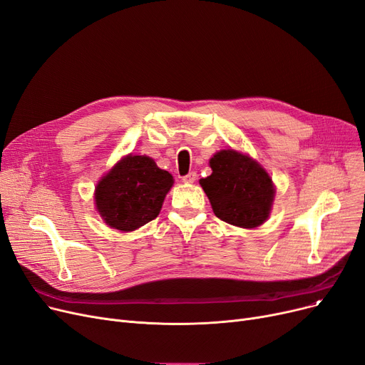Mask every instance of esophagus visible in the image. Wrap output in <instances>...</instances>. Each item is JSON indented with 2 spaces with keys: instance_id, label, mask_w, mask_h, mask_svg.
Segmentation results:
<instances>
[{
  "instance_id": "1",
  "label": "esophagus",
  "mask_w": 365,
  "mask_h": 365,
  "mask_svg": "<svg viewBox=\"0 0 365 365\" xmlns=\"http://www.w3.org/2000/svg\"><path fill=\"white\" fill-rule=\"evenodd\" d=\"M182 180H183L185 183H194V182L197 180V173H195V171L187 173L186 176H183V178H182Z\"/></svg>"
}]
</instances>
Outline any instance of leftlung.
Segmentation results:
<instances>
[{
	"mask_svg": "<svg viewBox=\"0 0 365 365\" xmlns=\"http://www.w3.org/2000/svg\"><path fill=\"white\" fill-rule=\"evenodd\" d=\"M213 173L201 179L215 215L227 224L255 228L272 210L274 186L268 173L252 158L232 149L220 150L210 160Z\"/></svg>",
	"mask_w": 365,
	"mask_h": 365,
	"instance_id": "8db88e82",
	"label": "left lung"
}]
</instances>
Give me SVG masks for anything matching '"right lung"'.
I'll return each mask as SVG.
<instances>
[{
    "label": "right lung",
    "instance_id": "add662e5",
    "mask_svg": "<svg viewBox=\"0 0 365 365\" xmlns=\"http://www.w3.org/2000/svg\"><path fill=\"white\" fill-rule=\"evenodd\" d=\"M171 186V174L152 158L128 155L98 182L95 204L107 225L128 232L160 215Z\"/></svg>",
    "mask_w": 365,
    "mask_h": 365
}]
</instances>
